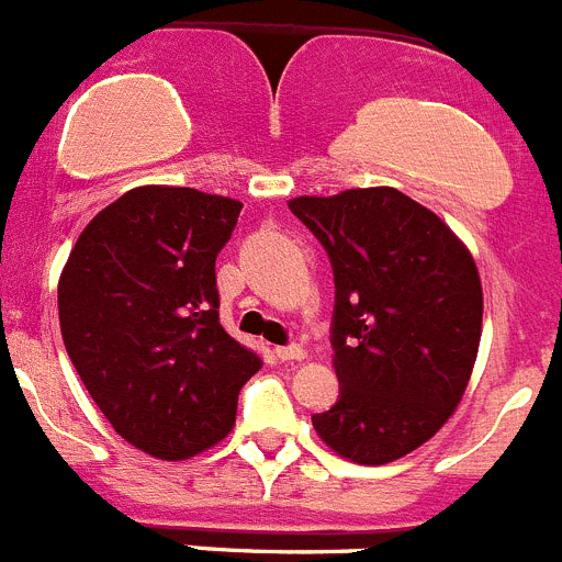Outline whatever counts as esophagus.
Here are the masks:
<instances>
[{
    "label": "esophagus",
    "instance_id": "esophagus-1",
    "mask_svg": "<svg viewBox=\"0 0 562 562\" xmlns=\"http://www.w3.org/2000/svg\"><path fill=\"white\" fill-rule=\"evenodd\" d=\"M274 355L280 360H285V363H291V360H305V349L296 344H288V346H277Z\"/></svg>",
    "mask_w": 562,
    "mask_h": 562
}]
</instances>
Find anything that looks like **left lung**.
I'll use <instances>...</instances> for the list:
<instances>
[{
	"label": "left lung",
	"mask_w": 562,
	"mask_h": 562,
	"mask_svg": "<svg viewBox=\"0 0 562 562\" xmlns=\"http://www.w3.org/2000/svg\"><path fill=\"white\" fill-rule=\"evenodd\" d=\"M288 207L335 277L329 340L340 393L313 427L360 465L405 458L447 424L469 385L482 329L474 257L396 188L299 196Z\"/></svg>",
	"instance_id": "1"
}]
</instances>
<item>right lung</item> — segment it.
<instances>
[{"mask_svg":"<svg viewBox=\"0 0 562 562\" xmlns=\"http://www.w3.org/2000/svg\"><path fill=\"white\" fill-rule=\"evenodd\" d=\"M244 204L133 188L82 229L57 285L66 352L133 447L186 460L233 429L260 358L218 322L216 257Z\"/></svg>","mask_w":562,"mask_h":562,"instance_id":"1","label":"right lung"}]
</instances>
